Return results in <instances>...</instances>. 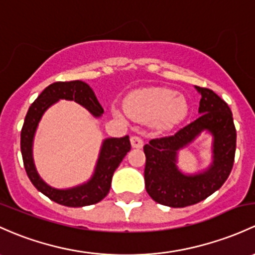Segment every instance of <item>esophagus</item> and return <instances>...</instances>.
I'll list each match as a JSON object with an SVG mask.
<instances>
[{
    "mask_svg": "<svg viewBox=\"0 0 255 255\" xmlns=\"http://www.w3.org/2000/svg\"><path fill=\"white\" fill-rule=\"evenodd\" d=\"M130 143H132V146L133 148H136V149H140L143 148V139L139 138V136L136 135H133L132 138H130Z\"/></svg>",
    "mask_w": 255,
    "mask_h": 255,
    "instance_id": "1",
    "label": "esophagus"
}]
</instances>
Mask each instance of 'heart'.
I'll return each mask as SVG.
<instances>
[{
  "mask_svg": "<svg viewBox=\"0 0 255 255\" xmlns=\"http://www.w3.org/2000/svg\"><path fill=\"white\" fill-rule=\"evenodd\" d=\"M126 111L138 122H152L157 130H170L188 115V103L183 95L168 88L136 90L126 99Z\"/></svg>",
  "mask_w": 255,
  "mask_h": 255,
  "instance_id": "heart-1",
  "label": "heart"
}]
</instances>
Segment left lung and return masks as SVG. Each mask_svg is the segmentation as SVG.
<instances>
[{"label": "left lung", "mask_w": 255, "mask_h": 255, "mask_svg": "<svg viewBox=\"0 0 255 255\" xmlns=\"http://www.w3.org/2000/svg\"><path fill=\"white\" fill-rule=\"evenodd\" d=\"M195 89L202 95L198 111L200 116L175 135L151 139L144 145L146 192L152 200L170 208H184L206 199L221 188L235 161L236 128L231 110L213 90ZM203 131L213 136V161L197 174L182 173L176 166L178 151Z\"/></svg>", "instance_id": "obj_1"}]
</instances>
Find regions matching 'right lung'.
<instances>
[{
	"instance_id": "1",
	"label": "right lung",
	"mask_w": 255,
	"mask_h": 255,
	"mask_svg": "<svg viewBox=\"0 0 255 255\" xmlns=\"http://www.w3.org/2000/svg\"><path fill=\"white\" fill-rule=\"evenodd\" d=\"M58 100L76 101L96 119L101 117L104 114L103 106L96 99L95 93L87 83L82 80L57 82L45 88L44 92L37 96L36 100L29 107L21 128L20 151L26 175L37 191L58 204L71 208L96 204L109 194L114 172L130 150L129 136L104 139L95 170L87 182L66 189L51 187L37 173L33 157V141L42 115L53 104L58 103Z\"/></svg>"
}]
</instances>
